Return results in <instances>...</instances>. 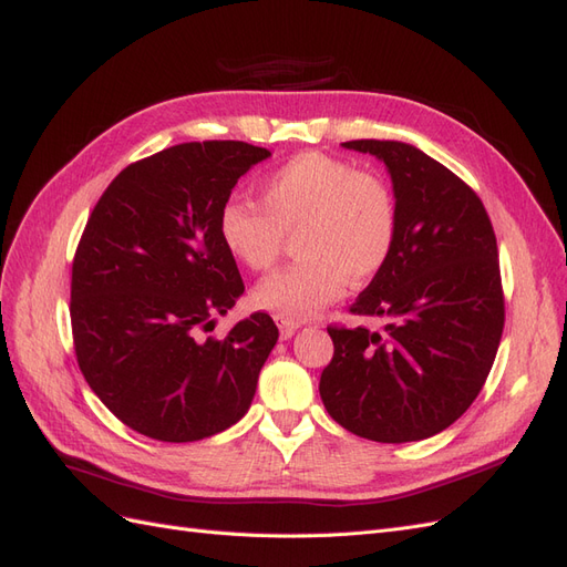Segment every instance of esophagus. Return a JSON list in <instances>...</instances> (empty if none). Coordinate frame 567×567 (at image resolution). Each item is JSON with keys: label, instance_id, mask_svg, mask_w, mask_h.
<instances>
[{"label": "esophagus", "instance_id": "obj_1", "mask_svg": "<svg viewBox=\"0 0 567 567\" xmlns=\"http://www.w3.org/2000/svg\"><path fill=\"white\" fill-rule=\"evenodd\" d=\"M274 321H277V326H279L281 338H290V336H293V333L300 329V323H298V321L288 319V317H281V315L274 317Z\"/></svg>", "mask_w": 567, "mask_h": 567}]
</instances>
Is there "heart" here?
Masks as SVG:
<instances>
[{
	"instance_id": "heart-1",
	"label": "heart",
	"mask_w": 567,
	"mask_h": 567,
	"mask_svg": "<svg viewBox=\"0 0 567 567\" xmlns=\"http://www.w3.org/2000/svg\"><path fill=\"white\" fill-rule=\"evenodd\" d=\"M262 205L227 198L217 215L219 238L246 269L267 271L286 236L296 234L298 260L252 290V302L288 319H307L346 293L348 277L379 274L398 238V200L375 173L319 151L298 153L260 184Z\"/></svg>"
}]
</instances>
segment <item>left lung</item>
<instances>
[{
  "label": "left lung",
  "mask_w": 567,
  "mask_h": 567,
  "mask_svg": "<svg viewBox=\"0 0 567 567\" xmlns=\"http://www.w3.org/2000/svg\"><path fill=\"white\" fill-rule=\"evenodd\" d=\"M342 146L385 163L398 238L350 305L357 317H383L385 329L329 326L333 359L321 371V402L359 437H433L475 402L499 350L504 288L492 221L473 188L416 146Z\"/></svg>",
  "instance_id": "left-lung-1"
}]
</instances>
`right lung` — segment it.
<instances>
[{"instance_id": "add662e5", "label": "right lung", "mask_w": 567, "mask_h": 567, "mask_svg": "<svg viewBox=\"0 0 567 567\" xmlns=\"http://www.w3.org/2000/svg\"><path fill=\"white\" fill-rule=\"evenodd\" d=\"M269 156L246 142H186L127 165L73 257L71 326L84 381L132 431L196 442L241 419L279 329L255 312L221 336L244 296L217 215Z\"/></svg>"}]
</instances>
